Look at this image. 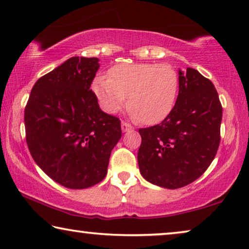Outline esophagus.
<instances>
[{
  "label": "esophagus",
  "mask_w": 249,
  "mask_h": 249,
  "mask_svg": "<svg viewBox=\"0 0 249 249\" xmlns=\"http://www.w3.org/2000/svg\"><path fill=\"white\" fill-rule=\"evenodd\" d=\"M131 129H132V127L129 124H127V122H122V124H121L122 132H127V131H129V130H131Z\"/></svg>",
  "instance_id": "esophagus-1"
}]
</instances>
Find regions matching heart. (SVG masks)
Wrapping results in <instances>:
<instances>
[{"instance_id":"b5f03b06","label":"heart","mask_w":249,"mask_h":249,"mask_svg":"<svg viewBox=\"0 0 249 249\" xmlns=\"http://www.w3.org/2000/svg\"><path fill=\"white\" fill-rule=\"evenodd\" d=\"M92 88L106 112L120 111L129 94L130 116L155 124L174 109L179 78L176 69L167 63H120L110 69L109 78L95 79Z\"/></svg>"}]
</instances>
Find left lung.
I'll use <instances>...</instances> for the list:
<instances>
[{"mask_svg": "<svg viewBox=\"0 0 249 249\" xmlns=\"http://www.w3.org/2000/svg\"><path fill=\"white\" fill-rule=\"evenodd\" d=\"M179 93L161 124L139 129L140 174L147 181L177 189L199 178L215 158L223 117L210 80L195 69L178 71Z\"/></svg>", "mask_w": 249, "mask_h": 249, "instance_id": "left-lung-1", "label": "left lung"}]
</instances>
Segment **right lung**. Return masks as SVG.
I'll list each match as a JSON object with an SVG mask.
<instances>
[{
  "mask_svg": "<svg viewBox=\"0 0 249 249\" xmlns=\"http://www.w3.org/2000/svg\"><path fill=\"white\" fill-rule=\"evenodd\" d=\"M98 58L72 56L40 78L24 111L26 143L50 178L70 189L102 181L121 138L118 118L105 113L90 89Z\"/></svg>",
  "mask_w": 249,
  "mask_h": 249,
  "instance_id": "1",
  "label": "right lung"
}]
</instances>
